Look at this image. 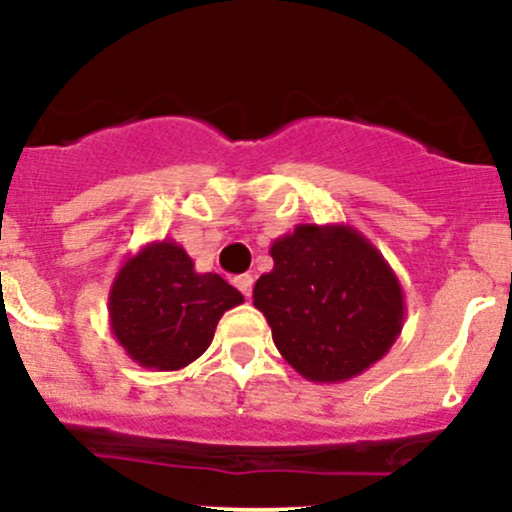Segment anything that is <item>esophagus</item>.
<instances>
[{
  "mask_svg": "<svg viewBox=\"0 0 512 512\" xmlns=\"http://www.w3.org/2000/svg\"><path fill=\"white\" fill-rule=\"evenodd\" d=\"M233 282H235V286H238L240 291H243V296H250L252 294V282H255V279H252L250 274H240V277H235Z\"/></svg>",
  "mask_w": 512,
  "mask_h": 512,
  "instance_id": "obj_1",
  "label": "esophagus"
}]
</instances>
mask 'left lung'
<instances>
[{
    "label": "left lung",
    "instance_id": "obj_1",
    "mask_svg": "<svg viewBox=\"0 0 512 512\" xmlns=\"http://www.w3.org/2000/svg\"><path fill=\"white\" fill-rule=\"evenodd\" d=\"M252 289L277 350L303 379L340 384L367 372L401 335L403 289L389 262L345 223H299L269 247Z\"/></svg>",
    "mask_w": 512,
    "mask_h": 512
}]
</instances>
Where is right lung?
<instances>
[{
	"label": "right lung",
	"mask_w": 512,
	"mask_h": 512,
	"mask_svg": "<svg viewBox=\"0 0 512 512\" xmlns=\"http://www.w3.org/2000/svg\"><path fill=\"white\" fill-rule=\"evenodd\" d=\"M243 294L213 272H196L174 240L126 257L109 291L111 333L126 355L153 372H177L206 352L218 320Z\"/></svg>",
	"instance_id": "obj_1"
}]
</instances>
